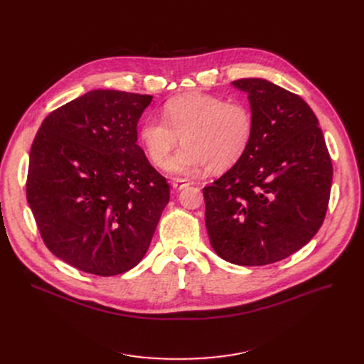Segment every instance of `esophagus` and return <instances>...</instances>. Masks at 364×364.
Wrapping results in <instances>:
<instances>
[{"mask_svg": "<svg viewBox=\"0 0 364 364\" xmlns=\"http://www.w3.org/2000/svg\"><path fill=\"white\" fill-rule=\"evenodd\" d=\"M190 184H192V183H190L188 180H184V178H177V180L172 181V187H174L176 190H183Z\"/></svg>", "mask_w": 364, "mask_h": 364, "instance_id": "1", "label": "esophagus"}]
</instances>
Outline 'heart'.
Masks as SVG:
<instances>
[{
    "instance_id": "1",
    "label": "heart",
    "mask_w": 364,
    "mask_h": 364,
    "mask_svg": "<svg viewBox=\"0 0 364 364\" xmlns=\"http://www.w3.org/2000/svg\"><path fill=\"white\" fill-rule=\"evenodd\" d=\"M162 117L143 122L140 141L149 159L165 168L181 140L184 146L169 165L180 174H190L205 165L211 172L235 166L246 155L254 136L251 109L218 95H178L164 105Z\"/></svg>"
}]
</instances>
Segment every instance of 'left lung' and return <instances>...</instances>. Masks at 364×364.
I'll return each mask as SVG.
<instances>
[{
  "label": "left lung",
  "mask_w": 364,
  "mask_h": 364,
  "mask_svg": "<svg viewBox=\"0 0 364 364\" xmlns=\"http://www.w3.org/2000/svg\"><path fill=\"white\" fill-rule=\"evenodd\" d=\"M233 85L247 92L254 136L246 155L202 190L206 232L223 259L267 265L318 232L333 168L316 114L299 95L261 78Z\"/></svg>",
  "instance_id": "left-lung-1"
}]
</instances>
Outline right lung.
Returning <instances> with one entry per match:
<instances>
[{
    "label": "right lung",
    "instance_id": "obj_1",
    "mask_svg": "<svg viewBox=\"0 0 364 364\" xmlns=\"http://www.w3.org/2000/svg\"><path fill=\"white\" fill-rule=\"evenodd\" d=\"M151 95L94 90L53 110L31 147L26 199L46 246L81 272L136 267L169 200L137 144Z\"/></svg>",
    "mask_w": 364,
    "mask_h": 364
}]
</instances>
